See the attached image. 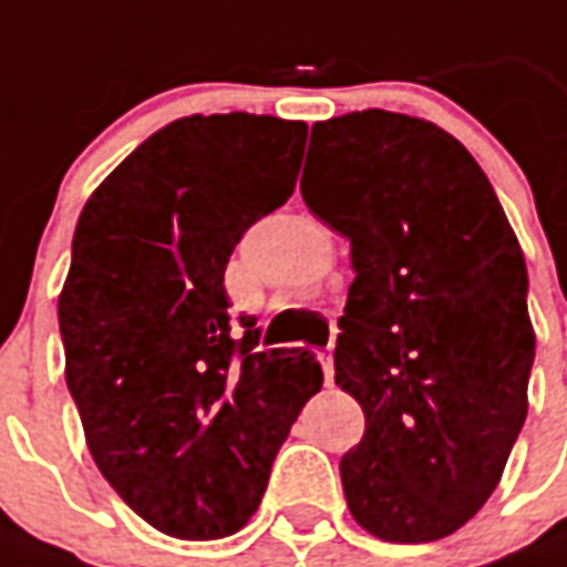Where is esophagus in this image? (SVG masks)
<instances>
[{"mask_svg": "<svg viewBox=\"0 0 567 567\" xmlns=\"http://www.w3.org/2000/svg\"><path fill=\"white\" fill-rule=\"evenodd\" d=\"M321 365H323V378H327V383H332V374H336V369H332V351L321 353Z\"/></svg>", "mask_w": 567, "mask_h": 567, "instance_id": "1", "label": "esophagus"}]
</instances>
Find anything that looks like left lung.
<instances>
[{"label":"left lung","mask_w":567,"mask_h":567,"mask_svg":"<svg viewBox=\"0 0 567 567\" xmlns=\"http://www.w3.org/2000/svg\"><path fill=\"white\" fill-rule=\"evenodd\" d=\"M306 167L302 202L351 240L357 270L336 383L365 434L339 464L344 499L383 542H437L494 494L526 422L524 252L482 166L431 121H318Z\"/></svg>","instance_id":"obj_1"}]
</instances>
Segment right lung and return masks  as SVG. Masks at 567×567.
<instances>
[{
	"label": "right lung",
	"mask_w": 567,
	"mask_h": 567,
	"mask_svg": "<svg viewBox=\"0 0 567 567\" xmlns=\"http://www.w3.org/2000/svg\"><path fill=\"white\" fill-rule=\"evenodd\" d=\"M309 127L274 115H189L157 130L85 202L59 297L64 380L94 464L154 529L237 533L321 389L315 353L231 336L226 265L282 207Z\"/></svg>",
	"instance_id": "right-lung-1"
}]
</instances>
